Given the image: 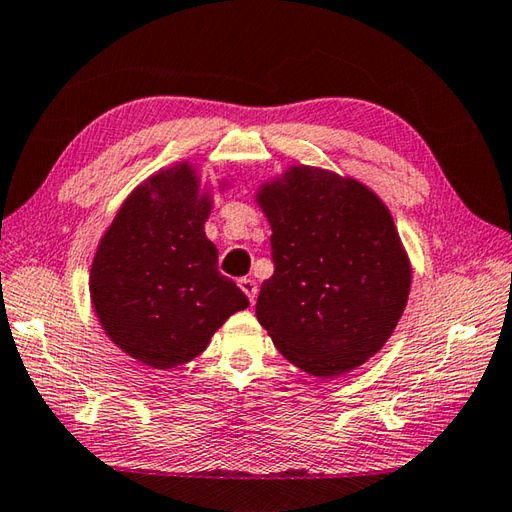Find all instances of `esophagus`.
I'll return each mask as SVG.
<instances>
[{
	"label": "esophagus",
	"instance_id": "1",
	"mask_svg": "<svg viewBox=\"0 0 512 512\" xmlns=\"http://www.w3.org/2000/svg\"><path fill=\"white\" fill-rule=\"evenodd\" d=\"M237 285H240L242 292L248 296V301L255 303V299H257V283L253 279H240V281H237Z\"/></svg>",
	"mask_w": 512,
	"mask_h": 512
}]
</instances>
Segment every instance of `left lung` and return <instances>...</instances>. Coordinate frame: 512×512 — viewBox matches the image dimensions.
Masks as SVG:
<instances>
[{
    "label": "left lung",
    "mask_w": 512,
    "mask_h": 512,
    "mask_svg": "<svg viewBox=\"0 0 512 512\" xmlns=\"http://www.w3.org/2000/svg\"><path fill=\"white\" fill-rule=\"evenodd\" d=\"M275 272L255 314L285 360L314 377L353 371L406 310L412 268L388 207L349 176L292 165L264 183Z\"/></svg>",
    "instance_id": "obj_1"
}]
</instances>
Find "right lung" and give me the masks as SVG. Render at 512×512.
I'll list each match as a JSON object with an SVG mask.
<instances>
[{"mask_svg": "<svg viewBox=\"0 0 512 512\" xmlns=\"http://www.w3.org/2000/svg\"><path fill=\"white\" fill-rule=\"evenodd\" d=\"M211 196L176 163L130 194L95 251L89 292L104 334L137 362L174 368L207 349L248 299L218 272L207 240Z\"/></svg>", "mask_w": 512, "mask_h": 512, "instance_id": "add662e5", "label": "right lung"}]
</instances>
